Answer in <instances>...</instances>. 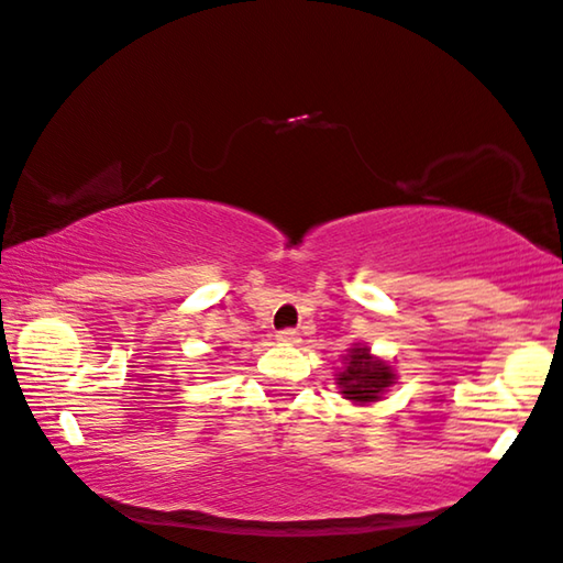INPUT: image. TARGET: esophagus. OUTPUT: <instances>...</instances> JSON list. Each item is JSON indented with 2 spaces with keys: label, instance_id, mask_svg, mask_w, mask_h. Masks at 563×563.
I'll return each mask as SVG.
<instances>
[{
  "label": "esophagus",
  "instance_id": "obj_1",
  "mask_svg": "<svg viewBox=\"0 0 563 563\" xmlns=\"http://www.w3.org/2000/svg\"><path fill=\"white\" fill-rule=\"evenodd\" d=\"M278 341L283 343V346H298L300 343V333L296 329H283L278 333Z\"/></svg>",
  "mask_w": 563,
  "mask_h": 563
}]
</instances>
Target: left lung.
Listing matches in <instances>:
<instances>
[{"label":"left lung","instance_id":"8db88e82","mask_svg":"<svg viewBox=\"0 0 563 563\" xmlns=\"http://www.w3.org/2000/svg\"><path fill=\"white\" fill-rule=\"evenodd\" d=\"M343 366L339 372L335 384L341 387L343 399H351L354 405H368V401H379L382 394L391 384H397L391 364L379 356H372V349L364 343H354L349 354L343 356Z\"/></svg>","mask_w":563,"mask_h":563}]
</instances>
